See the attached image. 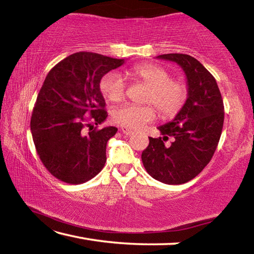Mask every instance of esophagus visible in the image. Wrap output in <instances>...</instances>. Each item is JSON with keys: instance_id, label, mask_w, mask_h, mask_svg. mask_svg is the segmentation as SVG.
<instances>
[{"instance_id": "esophagus-1", "label": "esophagus", "mask_w": 254, "mask_h": 254, "mask_svg": "<svg viewBox=\"0 0 254 254\" xmlns=\"http://www.w3.org/2000/svg\"><path fill=\"white\" fill-rule=\"evenodd\" d=\"M121 131L124 133V134H127V135H131L132 133H133V131L131 130V128L127 127H121Z\"/></svg>"}]
</instances>
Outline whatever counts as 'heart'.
<instances>
[{"instance_id": "obj_1", "label": "heart", "mask_w": 254, "mask_h": 254, "mask_svg": "<svg viewBox=\"0 0 254 254\" xmlns=\"http://www.w3.org/2000/svg\"><path fill=\"white\" fill-rule=\"evenodd\" d=\"M127 78L140 81L148 86L144 103L156 106L162 117H173L182 109L186 101L187 92L184 84L171 79L165 68L154 64H142L126 70ZM127 84L118 72H109L101 80V92L107 100L120 102L126 96ZM113 120L123 127L140 128L156 118L152 106L124 104L113 112Z\"/></svg>"}]
</instances>
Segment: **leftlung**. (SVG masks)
I'll return each mask as SVG.
<instances>
[{"label": "left lung", "mask_w": 254, "mask_h": 254, "mask_svg": "<svg viewBox=\"0 0 254 254\" xmlns=\"http://www.w3.org/2000/svg\"><path fill=\"white\" fill-rule=\"evenodd\" d=\"M157 58L183 68L188 97L173 121L158 127L162 136L149 137L141 159L152 178L180 185L195 178L212 159L222 134L224 104L216 80L198 60L185 54ZM169 137L173 141L166 144Z\"/></svg>", "instance_id": "obj_1"}]
</instances>
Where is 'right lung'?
I'll return each instance as SVG.
<instances>
[{
	"mask_svg": "<svg viewBox=\"0 0 254 254\" xmlns=\"http://www.w3.org/2000/svg\"><path fill=\"white\" fill-rule=\"evenodd\" d=\"M124 59L100 54L68 56L51 69L32 112V139L49 173L64 183L78 185L100 173L106 162V144L118 128H93L107 118L100 88L102 77ZM89 132H87V128Z\"/></svg>",
	"mask_w": 254,
	"mask_h": 254,
	"instance_id": "right-lung-1",
	"label": "right lung"
}]
</instances>
